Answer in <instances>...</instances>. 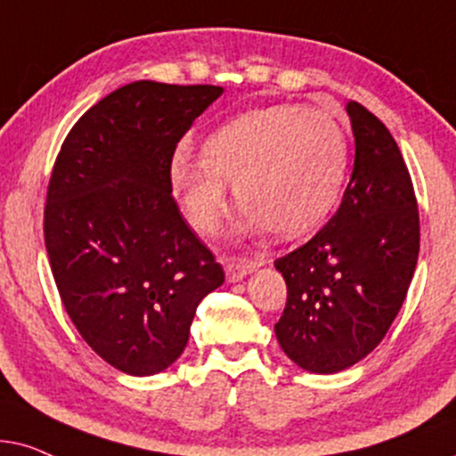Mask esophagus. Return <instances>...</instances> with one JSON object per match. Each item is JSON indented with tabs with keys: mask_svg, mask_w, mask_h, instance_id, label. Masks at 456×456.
Segmentation results:
<instances>
[{
	"mask_svg": "<svg viewBox=\"0 0 456 456\" xmlns=\"http://www.w3.org/2000/svg\"><path fill=\"white\" fill-rule=\"evenodd\" d=\"M265 263H266L265 256H254L250 260L229 256L224 258V271H227L229 281H240V279H244L248 273H252L256 266H263Z\"/></svg>",
	"mask_w": 456,
	"mask_h": 456,
	"instance_id": "esophagus-1",
	"label": "esophagus"
}]
</instances>
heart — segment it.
<instances>
[{"mask_svg":"<svg viewBox=\"0 0 456 456\" xmlns=\"http://www.w3.org/2000/svg\"><path fill=\"white\" fill-rule=\"evenodd\" d=\"M202 160H173L171 179L187 218L215 233L227 210V187L254 229L298 238L325 221L348 167V135L330 112L298 104L258 108L218 126Z\"/></svg>","mask_w":456,"mask_h":456,"instance_id":"heart-1","label":"heart"}]
</instances>
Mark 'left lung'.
I'll return each mask as SVG.
<instances>
[{"label":"left lung","mask_w":456,"mask_h":456,"mask_svg":"<svg viewBox=\"0 0 456 456\" xmlns=\"http://www.w3.org/2000/svg\"><path fill=\"white\" fill-rule=\"evenodd\" d=\"M354 168L342 204L306 244L275 260L288 285L275 336L311 373H338L378 346L403 306L419 256L409 168L381 120L348 102Z\"/></svg>","instance_id":"8db88e82"}]
</instances>
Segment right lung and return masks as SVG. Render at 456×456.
<instances>
[{"instance_id": "add662e5", "label": "right lung", "mask_w": 456, "mask_h": 456, "mask_svg": "<svg viewBox=\"0 0 456 456\" xmlns=\"http://www.w3.org/2000/svg\"><path fill=\"white\" fill-rule=\"evenodd\" d=\"M223 87L135 81L77 120L44 210L60 298L95 354L129 375L179 359L204 296L224 281L173 198L181 137Z\"/></svg>"}]
</instances>
